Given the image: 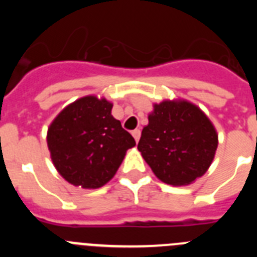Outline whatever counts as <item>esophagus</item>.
<instances>
[{
    "mask_svg": "<svg viewBox=\"0 0 257 257\" xmlns=\"http://www.w3.org/2000/svg\"><path fill=\"white\" fill-rule=\"evenodd\" d=\"M140 135H142V133H140V130H138V128H136V130H134V131H133V136H134V139H135V142H136V143L139 142Z\"/></svg>",
    "mask_w": 257,
    "mask_h": 257,
    "instance_id": "esophagus-1",
    "label": "esophagus"
}]
</instances>
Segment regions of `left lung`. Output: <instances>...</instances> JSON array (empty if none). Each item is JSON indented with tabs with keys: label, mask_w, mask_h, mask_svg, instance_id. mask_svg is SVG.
Instances as JSON below:
<instances>
[{
	"label": "left lung",
	"mask_w": 257,
	"mask_h": 257,
	"mask_svg": "<svg viewBox=\"0 0 257 257\" xmlns=\"http://www.w3.org/2000/svg\"><path fill=\"white\" fill-rule=\"evenodd\" d=\"M138 149L154 175L170 185H187L210 167L217 148L213 124L185 100L154 104Z\"/></svg>",
	"instance_id": "1"
}]
</instances>
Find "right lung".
<instances>
[{
  "mask_svg": "<svg viewBox=\"0 0 257 257\" xmlns=\"http://www.w3.org/2000/svg\"><path fill=\"white\" fill-rule=\"evenodd\" d=\"M113 104L81 97L58 114L47 145L59 174L76 187L96 189L114 176L135 140L112 115Z\"/></svg>",
  "mask_w": 257,
  "mask_h": 257,
  "instance_id": "right-lung-1",
  "label": "right lung"
}]
</instances>
